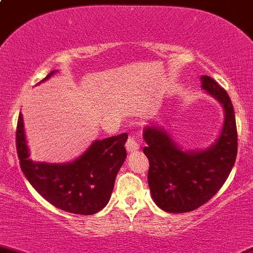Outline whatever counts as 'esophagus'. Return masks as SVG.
I'll return each mask as SVG.
<instances>
[{"label": "esophagus", "mask_w": 253, "mask_h": 253, "mask_svg": "<svg viewBox=\"0 0 253 253\" xmlns=\"http://www.w3.org/2000/svg\"><path fill=\"white\" fill-rule=\"evenodd\" d=\"M126 147L127 152H131V153L136 152V151H139V148H140L139 141H137L134 136H130L129 139H127Z\"/></svg>", "instance_id": "34e87169"}]
</instances>
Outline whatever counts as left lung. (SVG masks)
<instances>
[{
    "mask_svg": "<svg viewBox=\"0 0 253 253\" xmlns=\"http://www.w3.org/2000/svg\"><path fill=\"white\" fill-rule=\"evenodd\" d=\"M202 88L224 109L218 139L204 150H183L163 126L144 127V153L150 162L147 180L155 204L169 213H186L210 201L230 174L238 153L233 103L226 91L208 75Z\"/></svg>",
    "mask_w": 253,
    "mask_h": 253,
    "instance_id": "obj_1",
    "label": "left lung"
}]
</instances>
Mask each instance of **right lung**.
I'll return each instance as SVG.
<instances>
[{
    "label": "right lung",
    "mask_w": 253,
    "mask_h": 253,
    "mask_svg": "<svg viewBox=\"0 0 253 253\" xmlns=\"http://www.w3.org/2000/svg\"><path fill=\"white\" fill-rule=\"evenodd\" d=\"M57 70L41 80L49 79ZM127 134L95 140L86 151L68 163L34 162L19 113L15 132L19 165L31 186L54 207L74 214L100 212L111 199L114 181L126 158Z\"/></svg>",
    "instance_id": "right-lung-1"
}]
</instances>
